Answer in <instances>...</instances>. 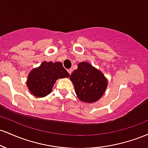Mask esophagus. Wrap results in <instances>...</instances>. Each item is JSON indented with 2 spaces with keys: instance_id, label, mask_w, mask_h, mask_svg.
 Masks as SVG:
<instances>
[{
  "instance_id": "34e87169",
  "label": "esophagus",
  "mask_w": 148,
  "mask_h": 148,
  "mask_svg": "<svg viewBox=\"0 0 148 148\" xmlns=\"http://www.w3.org/2000/svg\"><path fill=\"white\" fill-rule=\"evenodd\" d=\"M67 72H68L69 74H72V69H69L68 70H67Z\"/></svg>"
}]
</instances>
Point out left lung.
<instances>
[{
    "label": "left lung",
    "mask_w": 148,
    "mask_h": 148,
    "mask_svg": "<svg viewBox=\"0 0 148 148\" xmlns=\"http://www.w3.org/2000/svg\"><path fill=\"white\" fill-rule=\"evenodd\" d=\"M69 79L78 98L84 102L92 103L99 100L107 86V80L102 73L86 62L78 64L77 69L73 72Z\"/></svg>",
    "instance_id": "1"
}]
</instances>
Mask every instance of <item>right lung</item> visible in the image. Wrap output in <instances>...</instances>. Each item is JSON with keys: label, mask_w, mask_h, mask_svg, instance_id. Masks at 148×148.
<instances>
[{"label": "right lung", "mask_w": 148, "mask_h": 148, "mask_svg": "<svg viewBox=\"0 0 148 148\" xmlns=\"http://www.w3.org/2000/svg\"><path fill=\"white\" fill-rule=\"evenodd\" d=\"M68 76L69 74L62 62H43L38 68L30 72L26 84L31 94L37 97H43L50 94L58 79Z\"/></svg>", "instance_id": "obj_1"}]
</instances>
